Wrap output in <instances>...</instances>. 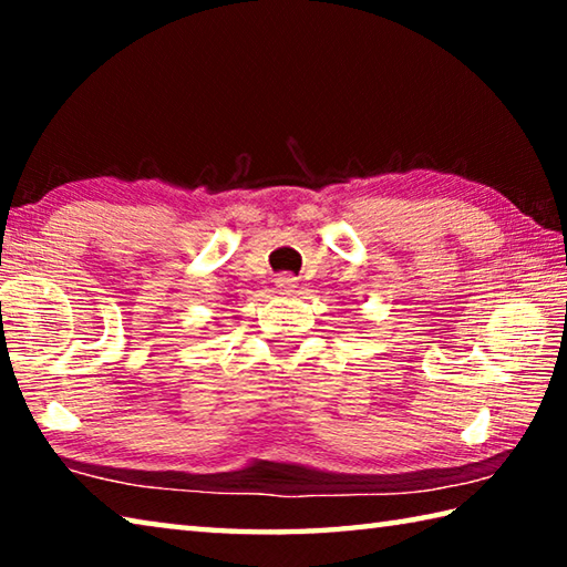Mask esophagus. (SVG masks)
Instances as JSON below:
<instances>
[{"label":"esophagus","instance_id":"34e87169","mask_svg":"<svg viewBox=\"0 0 567 567\" xmlns=\"http://www.w3.org/2000/svg\"><path fill=\"white\" fill-rule=\"evenodd\" d=\"M275 285H277V290H280V295H292L295 292V287H297V277H292V275H280L275 280Z\"/></svg>","mask_w":567,"mask_h":567}]
</instances>
